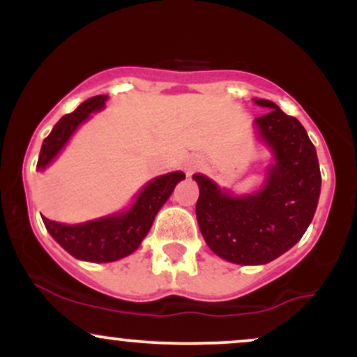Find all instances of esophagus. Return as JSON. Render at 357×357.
Here are the masks:
<instances>
[{"instance_id": "obj_1", "label": "esophagus", "mask_w": 357, "mask_h": 357, "mask_svg": "<svg viewBox=\"0 0 357 357\" xmlns=\"http://www.w3.org/2000/svg\"><path fill=\"white\" fill-rule=\"evenodd\" d=\"M202 166V161L198 158H188L186 162H184V169H186L188 174H191L192 171H196L198 167Z\"/></svg>"}]
</instances>
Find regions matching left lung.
Returning <instances> with one entry per match:
<instances>
[{
	"instance_id": "left-lung-1",
	"label": "left lung",
	"mask_w": 357,
	"mask_h": 357,
	"mask_svg": "<svg viewBox=\"0 0 357 357\" xmlns=\"http://www.w3.org/2000/svg\"><path fill=\"white\" fill-rule=\"evenodd\" d=\"M253 102L268 109L253 121L255 137L272 155L260 186L236 195L208 176L192 174L204 241L220 258L238 265H264L289 252L309 228L321 195L317 153L304 126L275 102Z\"/></svg>"
}]
</instances>
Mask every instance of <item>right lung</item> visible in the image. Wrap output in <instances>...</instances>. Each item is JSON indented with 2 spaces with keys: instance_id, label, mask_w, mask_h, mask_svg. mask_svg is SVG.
Returning <instances> with one entry per match:
<instances>
[{
  "instance_id": "1",
  "label": "right lung",
  "mask_w": 357,
  "mask_h": 357,
  "mask_svg": "<svg viewBox=\"0 0 357 357\" xmlns=\"http://www.w3.org/2000/svg\"><path fill=\"white\" fill-rule=\"evenodd\" d=\"M107 99V96L92 97L56 122L40 149L36 165L40 173L59 158L77 129L87 122L92 114L100 112L105 107ZM184 178L186 174L183 171L155 176L139 190L129 206L99 218L75 225L59 223L45 216L42 220L52 238L77 260L109 264L136 252L153 227L158 211L169 199L176 184Z\"/></svg>"
}]
</instances>
